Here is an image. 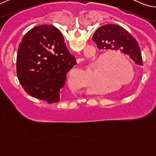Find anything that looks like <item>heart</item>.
Returning <instances> with one entry per match:
<instances>
[{"label":"heart","instance_id":"heart-1","mask_svg":"<svg viewBox=\"0 0 156 156\" xmlns=\"http://www.w3.org/2000/svg\"><path fill=\"white\" fill-rule=\"evenodd\" d=\"M107 54H103L96 61V62H98L100 59L106 56L100 63V68H103L101 69V72L99 75V81L100 83H108L111 84V86L126 85L131 83L134 78V70L131 63L122 56H118V55L108 56L107 57ZM119 62L125 63L126 65L130 68V69L122 68ZM79 72L80 71L78 69H75L71 72V74L74 76L75 73ZM69 82V84L72 86L73 79L72 78V76L70 77V80Z\"/></svg>","mask_w":156,"mask_h":156}]
</instances>
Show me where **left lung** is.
<instances>
[{
  "label": "left lung",
  "mask_w": 156,
  "mask_h": 156,
  "mask_svg": "<svg viewBox=\"0 0 156 156\" xmlns=\"http://www.w3.org/2000/svg\"><path fill=\"white\" fill-rule=\"evenodd\" d=\"M92 40L102 51L119 52L129 56L136 64L142 65L141 51L135 38L119 25H105L95 31Z\"/></svg>",
  "instance_id": "left-lung-1"
}]
</instances>
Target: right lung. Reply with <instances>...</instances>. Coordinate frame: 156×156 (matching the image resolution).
Wrapping results in <instances>:
<instances>
[{"mask_svg": "<svg viewBox=\"0 0 156 156\" xmlns=\"http://www.w3.org/2000/svg\"><path fill=\"white\" fill-rule=\"evenodd\" d=\"M76 63L58 29L37 26L23 36L18 47V79L31 96L55 103L62 100L67 73Z\"/></svg>", "mask_w": 156, "mask_h": 156, "instance_id": "add662e5", "label": "right lung"}]
</instances>
